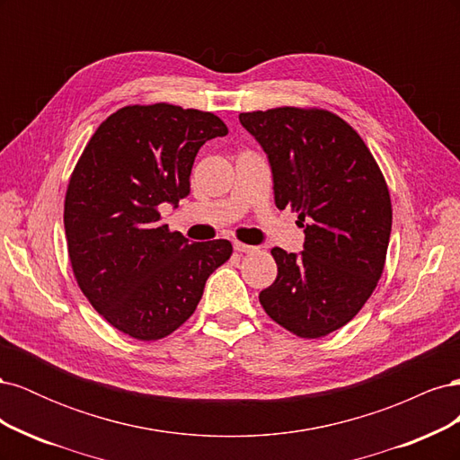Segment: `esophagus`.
<instances>
[{"label":"esophagus","mask_w":460,"mask_h":460,"mask_svg":"<svg viewBox=\"0 0 460 460\" xmlns=\"http://www.w3.org/2000/svg\"><path fill=\"white\" fill-rule=\"evenodd\" d=\"M234 249L238 253H253L255 252L253 245H247V243H242V242H234Z\"/></svg>","instance_id":"esophagus-1"}]
</instances>
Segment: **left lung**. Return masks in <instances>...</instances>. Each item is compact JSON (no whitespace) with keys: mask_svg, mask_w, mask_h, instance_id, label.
I'll return each mask as SVG.
<instances>
[{"mask_svg":"<svg viewBox=\"0 0 460 460\" xmlns=\"http://www.w3.org/2000/svg\"><path fill=\"white\" fill-rule=\"evenodd\" d=\"M267 153L278 208L305 232L301 253L272 249L278 276L259 301L299 338H323L363 309L378 284L392 199L372 153L349 124L324 109L278 107L240 115Z\"/></svg>","mask_w":460,"mask_h":460,"instance_id":"1","label":"left lung"}]
</instances>
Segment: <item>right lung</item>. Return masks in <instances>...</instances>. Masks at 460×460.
Instances as JSON below:
<instances>
[{"mask_svg":"<svg viewBox=\"0 0 460 460\" xmlns=\"http://www.w3.org/2000/svg\"><path fill=\"white\" fill-rule=\"evenodd\" d=\"M228 128L213 113L169 103L122 107L100 124L65 198V234L82 294L111 326L151 341L196 311L228 240L188 242L161 205L190 193L199 147Z\"/></svg>","mask_w":460,"mask_h":460,"instance_id":"add662e5","label":"right lung"}]
</instances>
